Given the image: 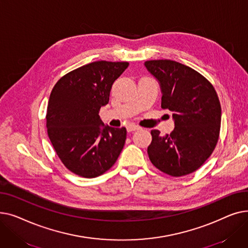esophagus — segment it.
<instances>
[{
	"mask_svg": "<svg viewBox=\"0 0 248 248\" xmlns=\"http://www.w3.org/2000/svg\"><path fill=\"white\" fill-rule=\"evenodd\" d=\"M138 129H140V126H138V125H136V124H128L127 126H126V131H127V133H132V132H136V131H138Z\"/></svg>",
	"mask_w": 248,
	"mask_h": 248,
	"instance_id": "obj_1",
	"label": "esophagus"
}]
</instances>
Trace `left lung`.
Instances as JSON below:
<instances>
[{
	"label": "left lung",
	"mask_w": 248,
	"mask_h": 248,
	"mask_svg": "<svg viewBox=\"0 0 248 248\" xmlns=\"http://www.w3.org/2000/svg\"><path fill=\"white\" fill-rule=\"evenodd\" d=\"M159 81L161 107L173 112L174 131L151 132L148 155L152 164L173 177L191 174L205 163L219 138L221 107L213 85L196 70L168 59L145 62Z\"/></svg>",
	"instance_id": "1"
}]
</instances>
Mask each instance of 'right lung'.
Instances as JSON below:
<instances>
[{"mask_svg": "<svg viewBox=\"0 0 248 248\" xmlns=\"http://www.w3.org/2000/svg\"><path fill=\"white\" fill-rule=\"evenodd\" d=\"M127 66L128 62H91L65 74L51 91L48 137L64 166L78 176L95 178L106 173L124 146L125 127L104 124L98 113Z\"/></svg>", "mask_w": 248, "mask_h": 248, "instance_id": "right-lung-1", "label": "right lung"}]
</instances>
